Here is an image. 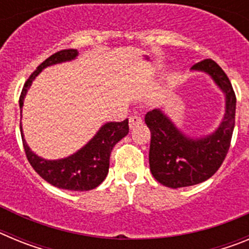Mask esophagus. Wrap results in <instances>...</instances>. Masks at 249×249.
Instances as JSON below:
<instances>
[{
    "label": "esophagus",
    "mask_w": 249,
    "mask_h": 249,
    "mask_svg": "<svg viewBox=\"0 0 249 249\" xmlns=\"http://www.w3.org/2000/svg\"><path fill=\"white\" fill-rule=\"evenodd\" d=\"M140 124H142V118L138 117V116H132V117H129V128L133 129L140 126Z\"/></svg>",
    "instance_id": "1"
}]
</instances>
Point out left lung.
I'll return each instance as SVG.
<instances>
[{
	"instance_id": "obj_1",
	"label": "left lung",
	"mask_w": 249,
	"mask_h": 249,
	"mask_svg": "<svg viewBox=\"0 0 249 249\" xmlns=\"http://www.w3.org/2000/svg\"><path fill=\"white\" fill-rule=\"evenodd\" d=\"M191 70L212 78L223 92L226 108L214 132L196 138L184 135L160 109L147 112L144 122L151 131L149 168L153 177L169 188L195 186L212 177L227 156L234 128L236 94L227 74L210 58L196 63Z\"/></svg>"
}]
</instances>
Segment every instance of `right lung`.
<instances>
[{"label":"right lung","mask_w":249,"mask_h":249,"mask_svg":"<svg viewBox=\"0 0 249 249\" xmlns=\"http://www.w3.org/2000/svg\"><path fill=\"white\" fill-rule=\"evenodd\" d=\"M78 56L77 50H63L56 52L37 67L36 71L26 81L21 96H19V109L22 107L28 89L37 76L48 66L58 65L72 61ZM21 136L28 162L41 177L57 188L68 191H89L100 186L107 177L109 168V156L114 144L118 143L123 137L128 135V120L122 122L105 123L93 138L87 142L81 149L59 160H46L31 151L25 140L21 126Z\"/></svg>","instance_id":"1"}]
</instances>
